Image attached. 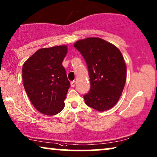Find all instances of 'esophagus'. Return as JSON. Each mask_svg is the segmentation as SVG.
<instances>
[{
	"label": "esophagus",
	"mask_w": 157,
	"mask_h": 157,
	"mask_svg": "<svg viewBox=\"0 0 157 157\" xmlns=\"http://www.w3.org/2000/svg\"><path fill=\"white\" fill-rule=\"evenodd\" d=\"M70 84H71V87H73L75 86V85H76V82H75V80H73L70 82Z\"/></svg>",
	"instance_id": "esophagus-1"
}]
</instances>
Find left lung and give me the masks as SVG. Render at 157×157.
I'll return each mask as SVG.
<instances>
[{
  "label": "left lung",
  "instance_id": "1",
  "mask_svg": "<svg viewBox=\"0 0 157 157\" xmlns=\"http://www.w3.org/2000/svg\"><path fill=\"white\" fill-rule=\"evenodd\" d=\"M74 47L84 57L90 77L85 103L100 112L110 109L120 99L126 81V65L121 51L98 37L80 39Z\"/></svg>",
  "mask_w": 157,
  "mask_h": 157
}]
</instances>
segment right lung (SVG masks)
<instances>
[{"label": "right lung", "instance_id": "right-lung-1", "mask_svg": "<svg viewBox=\"0 0 157 157\" xmlns=\"http://www.w3.org/2000/svg\"><path fill=\"white\" fill-rule=\"evenodd\" d=\"M67 46L42 48L23 64L24 89L34 108L46 116H54L64 108L70 83L62 62Z\"/></svg>", "mask_w": 157, "mask_h": 157}]
</instances>
